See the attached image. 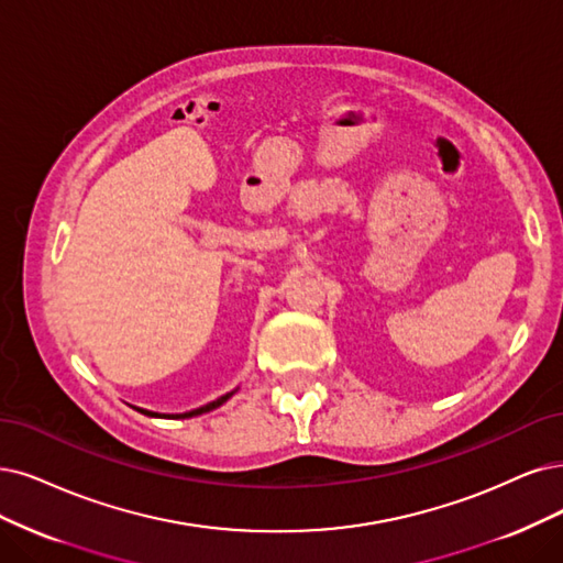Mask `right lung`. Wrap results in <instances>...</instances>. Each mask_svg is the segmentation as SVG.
Returning <instances> with one entry per match:
<instances>
[{
    "label": "right lung",
    "mask_w": 563,
    "mask_h": 563,
    "mask_svg": "<svg viewBox=\"0 0 563 563\" xmlns=\"http://www.w3.org/2000/svg\"><path fill=\"white\" fill-rule=\"evenodd\" d=\"M236 391V389H234ZM234 391H227V394H222L220 399H216V401H211V404H206V406H201V408H195V410H187V412H176V415H164V412H153V410H143V408H136L139 412H143V415H151V418H172V420H185V418H195V415H201V412H208V410H213V408H218V406H222L227 399H232V394Z\"/></svg>",
    "instance_id": "1"
}]
</instances>
